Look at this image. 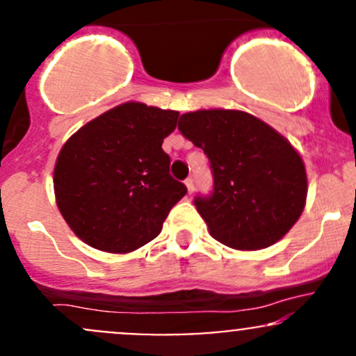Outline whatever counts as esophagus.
<instances>
[{"label":"esophagus","instance_id":"34e87169","mask_svg":"<svg viewBox=\"0 0 356 356\" xmlns=\"http://www.w3.org/2000/svg\"><path fill=\"white\" fill-rule=\"evenodd\" d=\"M186 186H188V191H189V195H191L193 191H195V181H193V177H188L186 179Z\"/></svg>","mask_w":356,"mask_h":356}]
</instances>
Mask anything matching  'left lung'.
<instances>
[{"mask_svg":"<svg viewBox=\"0 0 356 356\" xmlns=\"http://www.w3.org/2000/svg\"><path fill=\"white\" fill-rule=\"evenodd\" d=\"M179 131L210 161L213 188L195 204L211 238L234 250H261L294 225L307 200V172L288 139L253 115L198 110Z\"/></svg>","mask_w":356,"mask_h":356,"instance_id":"left-lung-1","label":"left lung"}]
</instances>
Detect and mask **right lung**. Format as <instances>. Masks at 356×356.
<instances>
[{
    "instance_id": "add662e5",
    "label": "right lung",
    "mask_w": 356,
    "mask_h": 356,
    "mask_svg": "<svg viewBox=\"0 0 356 356\" xmlns=\"http://www.w3.org/2000/svg\"><path fill=\"white\" fill-rule=\"evenodd\" d=\"M179 111L124 103L79 129L55 165L56 204L77 238L110 253L155 239L188 193L161 143Z\"/></svg>"
}]
</instances>
